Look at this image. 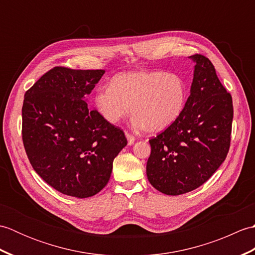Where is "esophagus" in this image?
<instances>
[{
	"label": "esophagus",
	"instance_id": "obj_1",
	"mask_svg": "<svg viewBox=\"0 0 255 255\" xmlns=\"http://www.w3.org/2000/svg\"><path fill=\"white\" fill-rule=\"evenodd\" d=\"M126 137H127V140H128V144H130V145L134 142V140H136L134 136H132V134H130L129 132H126Z\"/></svg>",
	"mask_w": 255,
	"mask_h": 255
}]
</instances>
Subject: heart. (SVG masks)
<instances>
[{"instance_id":"b5f03b06","label":"heart","mask_w":255,"mask_h":255,"mask_svg":"<svg viewBox=\"0 0 255 255\" xmlns=\"http://www.w3.org/2000/svg\"><path fill=\"white\" fill-rule=\"evenodd\" d=\"M186 102V85L175 73L134 71L118 74L110 88H100L95 105L110 124H118L129 113L133 124L150 133L163 131L174 124Z\"/></svg>"}]
</instances>
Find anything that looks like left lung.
<instances>
[{"label":"left lung","mask_w":255,"mask_h":255,"mask_svg":"<svg viewBox=\"0 0 255 255\" xmlns=\"http://www.w3.org/2000/svg\"><path fill=\"white\" fill-rule=\"evenodd\" d=\"M196 62L191 94L177 121L149 140L147 176L166 195H181L209 180L230 148L234 106L214 64L203 55Z\"/></svg>","instance_id":"8db88e82"}]
</instances>
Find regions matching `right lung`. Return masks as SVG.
Segmentation results:
<instances>
[{"mask_svg": "<svg viewBox=\"0 0 255 255\" xmlns=\"http://www.w3.org/2000/svg\"><path fill=\"white\" fill-rule=\"evenodd\" d=\"M104 70L55 67L26 91L21 137L32 169L69 196L86 198L110 181L113 162L127 144L121 128L84 101Z\"/></svg>", "mask_w": 255, "mask_h": 255, "instance_id": "add662e5", "label": "right lung"}]
</instances>
